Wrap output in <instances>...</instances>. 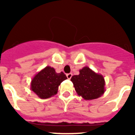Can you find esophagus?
<instances>
[{"label": "esophagus", "instance_id": "34e87169", "mask_svg": "<svg viewBox=\"0 0 135 135\" xmlns=\"http://www.w3.org/2000/svg\"><path fill=\"white\" fill-rule=\"evenodd\" d=\"M66 76H67V78H68V79H70V78H71V76H72V74H71V73L67 74Z\"/></svg>", "mask_w": 135, "mask_h": 135}]
</instances>
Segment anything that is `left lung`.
<instances>
[{
    "instance_id": "8db88e82",
    "label": "left lung",
    "mask_w": 135,
    "mask_h": 135,
    "mask_svg": "<svg viewBox=\"0 0 135 135\" xmlns=\"http://www.w3.org/2000/svg\"><path fill=\"white\" fill-rule=\"evenodd\" d=\"M71 81L78 95L86 100L95 99L104 93L103 77L88 67H84L80 70L79 75L72 76Z\"/></svg>"
}]
</instances>
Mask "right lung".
Masks as SVG:
<instances>
[{"mask_svg": "<svg viewBox=\"0 0 135 135\" xmlns=\"http://www.w3.org/2000/svg\"><path fill=\"white\" fill-rule=\"evenodd\" d=\"M66 79L64 72L56 73L54 68L47 66L32 79L31 89L40 98H49L57 93L59 86Z\"/></svg>", "mask_w": 135, "mask_h": 135, "instance_id": "1", "label": "right lung"}]
</instances>
